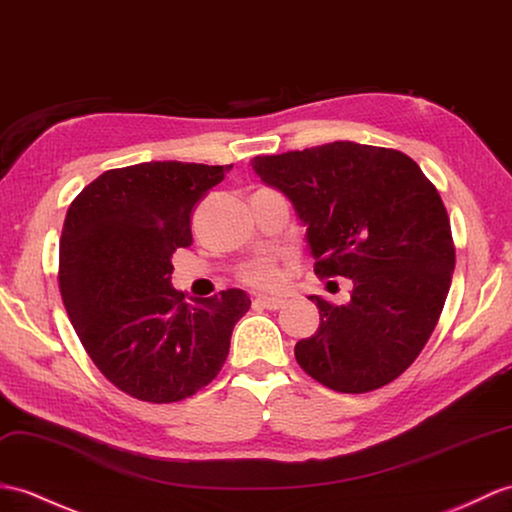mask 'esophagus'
<instances>
[{"label":"esophagus","instance_id":"1","mask_svg":"<svg viewBox=\"0 0 512 512\" xmlns=\"http://www.w3.org/2000/svg\"><path fill=\"white\" fill-rule=\"evenodd\" d=\"M255 305L266 307V310H281L285 305V299H281V296H257Z\"/></svg>","mask_w":512,"mask_h":512}]
</instances>
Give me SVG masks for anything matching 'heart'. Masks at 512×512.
<instances>
[{"label": "heart", "instance_id": "1", "mask_svg": "<svg viewBox=\"0 0 512 512\" xmlns=\"http://www.w3.org/2000/svg\"><path fill=\"white\" fill-rule=\"evenodd\" d=\"M237 279H240L248 288L255 290H268L275 288L281 279V272L275 259L270 257H255L237 270Z\"/></svg>", "mask_w": 512, "mask_h": 512}]
</instances>
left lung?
Here are the masks:
<instances>
[{
  "mask_svg": "<svg viewBox=\"0 0 512 512\" xmlns=\"http://www.w3.org/2000/svg\"><path fill=\"white\" fill-rule=\"evenodd\" d=\"M253 170L307 224L316 277L353 281L347 305L310 296L320 327L296 342V362L336 392L390 384L430 340L454 275L436 187L408 154L353 141L261 154Z\"/></svg>",
  "mask_w": 512,
  "mask_h": 512,
  "instance_id": "8db88e82",
  "label": "left lung"
}]
</instances>
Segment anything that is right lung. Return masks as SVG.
Wrapping results in <instances>:
<instances>
[{
  "instance_id": "add662e5",
  "label": "right lung",
  "mask_w": 512,
  "mask_h": 512,
  "mask_svg": "<svg viewBox=\"0 0 512 512\" xmlns=\"http://www.w3.org/2000/svg\"><path fill=\"white\" fill-rule=\"evenodd\" d=\"M229 165L152 161L100 174L71 200L58 253V288L93 364L148 403L205 388L229 355L251 299L224 290L185 301L172 255L192 246V209Z\"/></svg>"
}]
</instances>
